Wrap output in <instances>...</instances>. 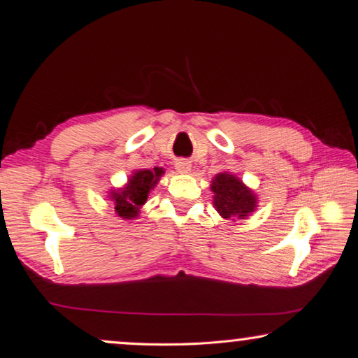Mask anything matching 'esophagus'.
Listing matches in <instances>:
<instances>
[{
  "label": "esophagus",
  "instance_id": "esophagus-1",
  "mask_svg": "<svg viewBox=\"0 0 358 358\" xmlns=\"http://www.w3.org/2000/svg\"><path fill=\"white\" fill-rule=\"evenodd\" d=\"M175 169H177L180 173H189L192 169V164L186 159H178L177 163H175Z\"/></svg>",
  "mask_w": 358,
  "mask_h": 358
}]
</instances>
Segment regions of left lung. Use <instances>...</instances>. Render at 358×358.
Listing matches in <instances>:
<instances>
[{
    "label": "left lung",
    "mask_w": 358,
    "mask_h": 358,
    "mask_svg": "<svg viewBox=\"0 0 358 358\" xmlns=\"http://www.w3.org/2000/svg\"><path fill=\"white\" fill-rule=\"evenodd\" d=\"M213 205L222 219H247L257 208V195L231 172L217 173L211 181Z\"/></svg>",
    "instance_id": "8db88e82"
}]
</instances>
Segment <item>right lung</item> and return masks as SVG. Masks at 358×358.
I'll return each mask as SVG.
<instances>
[{
  "mask_svg": "<svg viewBox=\"0 0 358 358\" xmlns=\"http://www.w3.org/2000/svg\"><path fill=\"white\" fill-rule=\"evenodd\" d=\"M163 173V167H153V171L139 169L130 175L122 187L110 189L108 199L113 201L116 215L122 220H135Z\"/></svg>",
  "mask_w": 358,
  "mask_h": 358,
  "instance_id": "add662e5",
  "label": "right lung"
}]
</instances>
